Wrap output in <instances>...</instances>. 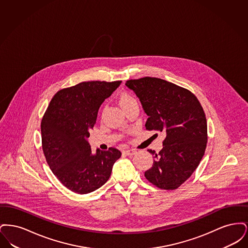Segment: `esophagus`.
Masks as SVG:
<instances>
[{"label": "esophagus", "mask_w": 248, "mask_h": 248, "mask_svg": "<svg viewBox=\"0 0 248 248\" xmlns=\"http://www.w3.org/2000/svg\"><path fill=\"white\" fill-rule=\"evenodd\" d=\"M124 153L126 155H134V154H136L137 152L135 150H125Z\"/></svg>", "instance_id": "obj_1"}]
</instances>
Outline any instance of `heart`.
I'll return each instance as SVG.
<instances>
[{
    "label": "heart",
    "instance_id": "obj_1",
    "mask_svg": "<svg viewBox=\"0 0 248 248\" xmlns=\"http://www.w3.org/2000/svg\"><path fill=\"white\" fill-rule=\"evenodd\" d=\"M134 100H135L134 97H132V96L128 94H123L120 96V98H119V102H120L121 107L124 106V105L128 104V103L134 101Z\"/></svg>",
    "mask_w": 248,
    "mask_h": 248
}]
</instances>
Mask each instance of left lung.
<instances>
[{"mask_svg":"<svg viewBox=\"0 0 248 248\" xmlns=\"http://www.w3.org/2000/svg\"><path fill=\"white\" fill-rule=\"evenodd\" d=\"M148 115L146 129L165 132L163 149L154 155L146 178L163 189H176L200 164L207 142V123L202 107L190 91L154 77L129 80Z\"/></svg>","mask_w":248,"mask_h":248,"instance_id":"8db88e82","label":"left lung"}]
</instances>
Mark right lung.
I'll list each match as a JSON object with an SVG mask.
<instances>
[{"label": "right lung", "instance_id": "1", "mask_svg": "<svg viewBox=\"0 0 248 248\" xmlns=\"http://www.w3.org/2000/svg\"><path fill=\"white\" fill-rule=\"evenodd\" d=\"M83 82L59 91L41 124L43 151L53 174L71 191L86 194L100 188L121 157L115 148L91 151L87 139L98 108L121 84Z\"/></svg>", "mask_w": 248, "mask_h": 248}]
</instances>
